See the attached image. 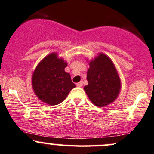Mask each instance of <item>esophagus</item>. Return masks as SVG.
Wrapping results in <instances>:
<instances>
[{"instance_id": "1", "label": "esophagus", "mask_w": 154, "mask_h": 154, "mask_svg": "<svg viewBox=\"0 0 154 154\" xmlns=\"http://www.w3.org/2000/svg\"><path fill=\"white\" fill-rule=\"evenodd\" d=\"M77 86H78V87H82V81H80V82H77Z\"/></svg>"}]
</instances>
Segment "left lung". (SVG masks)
Wrapping results in <instances>:
<instances>
[{
    "instance_id": "8db88e82",
    "label": "left lung",
    "mask_w": 154,
    "mask_h": 154,
    "mask_svg": "<svg viewBox=\"0 0 154 154\" xmlns=\"http://www.w3.org/2000/svg\"><path fill=\"white\" fill-rule=\"evenodd\" d=\"M88 85L84 90L94 104L104 107L112 103L121 90V81L114 64L107 55L99 54L90 62Z\"/></svg>"
}]
</instances>
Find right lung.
Instances as JSON below:
<instances>
[{
  "label": "right lung",
  "mask_w": 154,
  "mask_h": 154,
  "mask_svg": "<svg viewBox=\"0 0 154 154\" xmlns=\"http://www.w3.org/2000/svg\"><path fill=\"white\" fill-rule=\"evenodd\" d=\"M67 63L56 53L47 55L37 66L32 77L36 95L42 102L56 105L61 103L75 85L64 71Z\"/></svg>",
  "instance_id": "1"
}]
</instances>
